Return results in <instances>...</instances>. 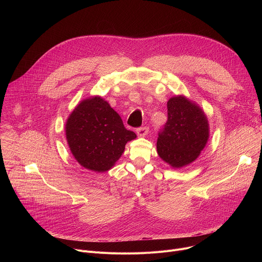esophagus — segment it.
I'll list each match as a JSON object with an SVG mask.
<instances>
[{"label": "esophagus", "instance_id": "esophagus-1", "mask_svg": "<svg viewBox=\"0 0 262 262\" xmlns=\"http://www.w3.org/2000/svg\"><path fill=\"white\" fill-rule=\"evenodd\" d=\"M147 134H148V127H146V126H143V127H140L137 129L138 137H145Z\"/></svg>", "mask_w": 262, "mask_h": 262}]
</instances>
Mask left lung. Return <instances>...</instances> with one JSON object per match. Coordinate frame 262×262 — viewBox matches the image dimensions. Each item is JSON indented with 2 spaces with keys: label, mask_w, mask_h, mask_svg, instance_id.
Here are the masks:
<instances>
[{
  "label": "left lung",
  "mask_w": 262,
  "mask_h": 262,
  "mask_svg": "<svg viewBox=\"0 0 262 262\" xmlns=\"http://www.w3.org/2000/svg\"><path fill=\"white\" fill-rule=\"evenodd\" d=\"M168 120L159 135V157L174 169L198 159L209 138V123L204 111L184 95L172 96L168 102Z\"/></svg>",
  "instance_id": "8db88e82"
}]
</instances>
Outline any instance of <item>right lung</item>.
I'll return each mask as SVG.
<instances>
[{"label": "right lung", "instance_id": "add662e5", "mask_svg": "<svg viewBox=\"0 0 262 262\" xmlns=\"http://www.w3.org/2000/svg\"><path fill=\"white\" fill-rule=\"evenodd\" d=\"M65 134L70 152L85 169L105 172L114 167L127 142L137 138L99 95L83 99L68 116Z\"/></svg>", "mask_w": 262, "mask_h": 262}]
</instances>
